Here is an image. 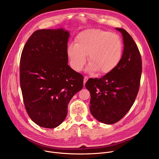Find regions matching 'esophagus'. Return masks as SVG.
I'll return each mask as SVG.
<instances>
[{
    "mask_svg": "<svg viewBox=\"0 0 159 159\" xmlns=\"http://www.w3.org/2000/svg\"><path fill=\"white\" fill-rule=\"evenodd\" d=\"M88 80V77H87V76H85L84 77V85H85V84H86V82H87V80Z\"/></svg>",
    "mask_w": 159,
    "mask_h": 159,
    "instance_id": "34e87169",
    "label": "esophagus"
}]
</instances>
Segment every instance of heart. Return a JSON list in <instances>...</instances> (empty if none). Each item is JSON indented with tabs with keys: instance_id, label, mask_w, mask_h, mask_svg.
Returning <instances> with one entry per match:
<instances>
[{
	"instance_id": "1",
	"label": "heart",
	"mask_w": 159,
	"mask_h": 159,
	"mask_svg": "<svg viewBox=\"0 0 159 159\" xmlns=\"http://www.w3.org/2000/svg\"><path fill=\"white\" fill-rule=\"evenodd\" d=\"M67 55L71 68L80 71L85 65L88 55L89 63L87 71H98L106 74L119 64L122 55L120 38L110 31L97 29L87 30L80 33L75 40L67 47Z\"/></svg>"
}]
</instances>
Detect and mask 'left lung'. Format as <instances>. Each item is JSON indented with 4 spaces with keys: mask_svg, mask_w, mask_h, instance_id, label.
<instances>
[{
    "mask_svg": "<svg viewBox=\"0 0 159 159\" xmlns=\"http://www.w3.org/2000/svg\"><path fill=\"white\" fill-rule=\"evenodd\" d=\"M122 33L124 51L119 64L100 79H89L86 88L91 95L89 110L99 122L112 124L119 121L134 103L140 86L142 59L138 47L129 33Z\"/></svg>",
    "mask_w": 159,
    "mask_h": 159,
    "instance_id": "1",
    "label": "left lung"
}]
</instances>
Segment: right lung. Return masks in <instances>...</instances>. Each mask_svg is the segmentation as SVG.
I'll return each instance as SVG.
<instances>
[{
    "label": "right lung",
    "mask_w": 159,
    "mask_h": 159,
    "mask_svg": "<svg viewBox=\"0 0 159 159\" xmlns=\"http://www.w3.org/2000/svg\"><path fill=\"white\" fill-rule=\"evenodd\" d=\"M70 37L63 28L39 30L25 44L20 62L23 101L31 119L55 128L64 120L71 98L83 87V76L68 66Z\"/></svg>",
    "instance_id": "1"
}]
</instances>
